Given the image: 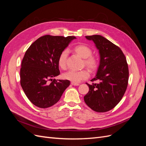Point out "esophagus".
Masks as SVG:
<instances>
[{
	"mask_svg": "<svg viewBox=\"0 0 146 146\" xmlns=\"http://www.w3.org/2000/svg\"><path fill=\"white\" fill-rule=\"evenodd\" d=\"M71 84L74 86H78L79 85V83H73V82H72Z\"/></svg>",
	"mask_w": 146,
	"mask_h": 146,
	"instance_id": "obj_1",
	"label": "esophagus"
}]
</instances>
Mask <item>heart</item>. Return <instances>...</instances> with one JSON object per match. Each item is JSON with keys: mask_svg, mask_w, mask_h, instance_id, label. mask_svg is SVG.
Returning a JSON list of instances; mask_svg holds the SVG:
<instances>
[{"mask_svg": "<svg viewBox=\"0 0 146 146\" xmlns=\"http://www.w3.org/2000/svg\"><path fill=\"white\" fill-rule=\"evenodd\" d=\"M75 53L83 58V64L90 70L94 71L98 68L99 61L97 57L92 55L91 48L86 45L79 44L75 46L73 48ZM68 55V50L64 49L60 53L58 58V64L61 69H64L66 68L67 58ZM90 77L88 70L83 69L79 71L69 70L63 74V77L65 80H68L75 83H78L82 80H85Z\"/></svg>", "mask_w": 146, "mask_h": 146, "instance_id": "obj_1", "label": "heart"}]
</instances>
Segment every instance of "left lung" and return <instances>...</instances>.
Returning <instances> with one entry per match:
<instances>
[{
  "mask_svg": "<svg viewBox=\"0 0 146 146\" xmlns=\"http://www.w3.org/2000/svg\"><path fill=\"white\" fill-rule=\"evenodd\" d=\"M93 41L100 54V64L92 85L86 83L89 92L84 96L86 104L99 113L114 108L125 94L129 81V67L126 58L118 46L98 35L86 36Z\"/></svg>",
  "mask_w": 146,
  "mask_h": 146,
  "instance_id": "left-lung-1",
  "label": "left lung"
}]
</instances>
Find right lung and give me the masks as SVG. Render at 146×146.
Masks as SVG:
<instances>
[{"mask_svg": "<svg viewBox=\"0 0 146 146\" xmlns=\"http://www.w3.org/2000/svg\"><path fill=\"white\" fill-rule=\"evenodd\" d=\"M76 38L44 35L25 52L21 63V85L27 98L36 107L46 108L54 105L69 86L68 80L52 78L60 74L58 64L60 53Z\"/></svg>", "mask_w": 146, "mask_h": 146, "instance_id": "1", "label": "right lung"}]
</instances>
